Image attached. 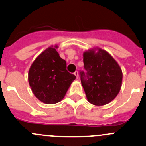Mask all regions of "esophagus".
Here are the masks:
<instances>
[{"label": "esophagus", "mask_w": 146, "mask_h": 146, "mask_svg": "<svg viewBox=\"0 0 146 146\" xmlns=\"http://www.w3.org/2000/svg\"><path fill=\"white\" fill-rule=\"evenodd\" d=\"M74 74H75V76H76V78H78V77H79V75H78V70H76V71H75Z\"/></svg>", "instance_id": "esophagus-1"}]
</instances>
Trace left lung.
Wrapping results in <instances>:
<instances>
[{
	"mask_svg": "<svg viewBox=\"0 0 146 146\" xmlns=\"http://www.w3.org/2000/svg\"><path fill=\"white\" fill-rule=\"evenodd\" d=\"M84 68L80 71L81 83L87 100L96 106L113 101L120 90L122 72L116 61L105 50L85 52Z\"/></svg>",
	"mask_w": 146,
	"mask_h": 146,
	"instance_id": "8db88e82",
	"label": "left lung"
}]
</instances>
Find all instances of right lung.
Returning <instances> with one entry per match:
<instances>
[{
    "mask_svg": "<svg viewBox=\"0 0 146 146\" xmlns=\"http://www.w3.org/2000/svg\"><path fill=\"white\" fill-rule=\"evenodd\" d=\"M76 78L66 70V62L54 47H49L41 53L29 71V82L33 94L47 104L62 100Z\"/></svg>",
    "mask_w": 146,
    "mask_h": 146,
    "instance_id": "obj_1",
    "label": "right lung"
}]
</instances>
